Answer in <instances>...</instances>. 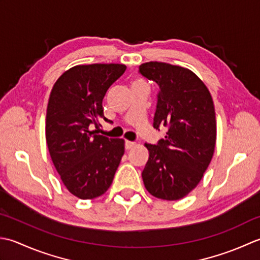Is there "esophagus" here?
<instances>
[{"instance_id":"obj_1","label":"esophagus","mask_w":260,"mask_h":260,"mask_svg":"<svg viewBox=\"0 0 260 260\" xmlns=\"http://www.w3.org/2000/svg\"><path fill=\"white\" fill-rule=\"evenodd\" d=\"M136 146V142H134V141H128V140H125V142H124V148L126 150H129V149H131V148H134Z\"/></svg>"}]
</instances>
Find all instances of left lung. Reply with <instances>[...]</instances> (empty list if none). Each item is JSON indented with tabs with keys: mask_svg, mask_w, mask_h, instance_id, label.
Segmentation results:
<instances>
[{
	"mask_svg": "<svg viewBox=\"0 0 260 260\" xmlns=\"http://www.w3.org/2000/svg\"><path fill=\"white\" fill-rule=\"evenodd\" d=\"M139 74L159 86L152 126L165 138L147 144L149 157L141 173L153 197L183 199L197 187L212 159L216 139L213 101L204 83L187 68L150 61Z\"/></svg>",
	"mask_w": 260,
	"mask_h": 260,
	"instance_id": "left-lung-1",
	"label": "left lung"
}]
</instances>
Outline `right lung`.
Instances as JSON below:
<instances>
[{
  "label": "right lung",
  "instance_id": "obj_1",
  "mask_svg": "<svg viewBox=\"0 0 260 260\" xmlns=\"http://www.w3.org/2000/svg\"><path fill=\"white\" fill-rule=\"evenodd\" d=\"M120 63L79 65L62 74L50 93L46 140L63 185L75 197L89 200L107 192L124 152L122 139L98 134L103 100L123 75Z\"/></svg>",
  "mask_w": 260,
  "mask_h": 260
}]
</instances>
